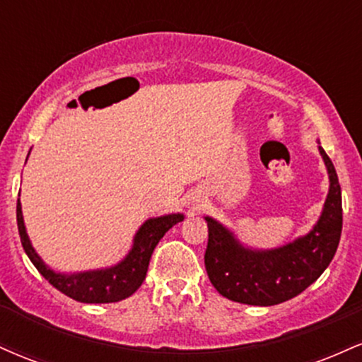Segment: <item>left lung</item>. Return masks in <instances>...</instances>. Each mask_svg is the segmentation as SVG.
Listing matches in <instances>:
<instances>
[{"label":"left lung","mask_w":362,"mask_h":362,"mask_svg":"<svg viewBox=\"0 0 362 362\" xmlns=\"http://www.w3.org/2000/svg\"><path fill=\"white\" fill-rule=\"evenodd\" d=\"M318 149L330 189L322 216L308 235L272 250H255L243 247L226 226L206 216L209 240L204 264L221 296L243 305H279L313 284L334 259L342 233V194L334 163L322 146Z\"/></svg>","instance_id":"1"}]
</instances>
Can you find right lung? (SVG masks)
<instances>
[{"label":"right lung","mask_w":362,"mask_h":362,"mask_svg":"<svg viewBox=\"0 0 362 362\" xmlns=\"http://www.w3.org/2000/svg\"><path fill=\"white\" fill-rule=\"evenodd\" d=\"M180 221H184V214L180 213L148 219L136 233L134 243H132V248L129 250L126 259L120 260L114 267L76 274H61L54 272L37 255L27 235V230H25L20 199L16 201V224H18V233L25 253L35 265L37 271L42 274L54 288L80 303H115L126 300L132 293H136L146 277L149 259H151V253L158 242L163 238V235L173 224Z\"/></svg>","instance_id":"right-lung-1"}]
</instances>
